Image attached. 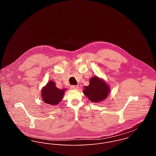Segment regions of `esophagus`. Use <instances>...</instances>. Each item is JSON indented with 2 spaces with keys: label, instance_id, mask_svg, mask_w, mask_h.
<instances>
[{
  "label": "esophagus",
  "instance_id": "obj_1",
  "mask_svg": "<svg viewBox=\"0 0 156 156\" xmlns=\"http://www.w3.org/2000/svg\"><path fill=\"white\" fill-rule=\"evenodd\" d=\"M71 88L73 89H77L79 88V86H77V85H72V86H71Z\"/></svg>",
  "mask_w": 156,
  "mask_h": 156
}]
</instances>
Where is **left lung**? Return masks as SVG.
<instances>
[{
    "label": "left lung",
    "mask_w": 156,
    "mask_h": 156,
    "mask_svg": "<svg viewBox=\"0 0 156 156\" xmlns=\"http://www.w3.org/2000/svg\"><path fill=\"white\" fill-rule=\"evenodd\" d=\"M111 92L109 85L97 76H93L89 80V85L85 87L83 92L93 103H100L107 98Z\"/></svg>",
    "instance_id": "8db88e82"
}]
</instances>
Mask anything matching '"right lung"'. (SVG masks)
I'll return each instance as SVG.
<instances>
[{
    "label": "right lung",
    "instance_id": "obj_1",
    "mask_svg": "<svg viewBox=\"0 0 156 156\" xmlns=\"http://www.w3.org/2000/svg\"><path fill=\"white\" fill-rule=\"evenodd\" d=\"M66 89H59L53 80H50L44 86L41 92L43 101L46 104L56 106L62 100Z\"/></svg>",
    "mask_w": 156,
    "mask_h": 156
}]
</instances>
